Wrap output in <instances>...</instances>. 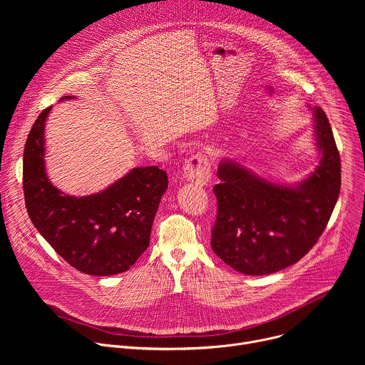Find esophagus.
<instances>
[{
  "mask_svg": "<svg viewBox=\"0 0 365 365\" xmlns=\"http://www.w3.org/2000/svg\"><path fill=\"white\" fill-rule=\"evenodd\" d=\"M183 173L187 180H192L200 186H205L211 180V175H212L211 163L206 159V155L203 153L197 151L193 155H190V159L185 163Z\"/></svg>",
  "mask_w": 365,
  "mask_h": 365,
  "instance_id": "obj_1",
  "label": "esophagus"
}]
</instances>
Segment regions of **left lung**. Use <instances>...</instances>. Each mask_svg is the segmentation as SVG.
Wrapping results in <instances>:
<instances>
[{"mask_svg": "<svg viewBox=\"0 0 365 365\" xmlns=\"http://www.w3.org/2000/svg\"><path fill=\"white\" fill-rule=\"evenodd\" d=\"M314 121L322 159L294 187L272 183L230 160L220 165L211 247L237 272L263 276L283 270L325 231L339 196L341 159L322 108H315Z\"/></svg>", "mask_w": 365, "mask_h": 365, "instance_id": "left-lung-1", "label": "left lung"}]
</instances>
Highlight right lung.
<instances>
[{
    "label": "right lung",
    "mask_w": 365,
    "mask_h": 365,
    "mask_svg": "<svg viewBox=\"0 0 365 365\" xmlns=\"http://www.w3.org/2000/svg\"><path fill=\"white\" fill-rule=\"evenodd\" d=\"M72 96H63V99ZM51 107L34 121L23 154L27 214L53 250L91 276L127 272L150 242L151 225L168 189L158 166L137 168L91 196H69L51 185L44 170V123Z\"/></svg>",
    "instance_id": "obj_1"
}]
</instances>
